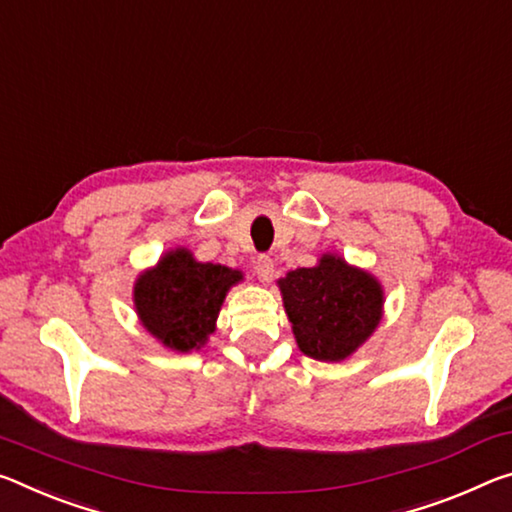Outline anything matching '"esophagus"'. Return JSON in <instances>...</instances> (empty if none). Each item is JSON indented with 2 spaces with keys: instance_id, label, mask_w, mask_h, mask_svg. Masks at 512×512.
<instances>
[{
  "instance_id": "obj_1",
  "label": "esophagus",
  "mask_w": 512,
  "mask_h": 512,
  "mask_svg": "<svg viewBox=\"0 0 512 512\" xmlns=\"http://www.w3.org/2000/svg\"><path fill=\"white\" fill-rule=\"evenodd\" d=\"M273 259L269 255H259L255 259V273L262 282H269L273 278Z\"/></svg>"
}]
</instances>
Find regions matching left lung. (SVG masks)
Segmentation results:
<instances>
[{"instance_id":"left-lung-1","label":"left lung","mask_w":512,"mask_h":512,"mask_svg":"<svg viewBox=\"0 0 512 512\" xmlns=\"http://www.w3.org/2000/svg\"><path fill=\"white\" fill-rule=\"evenodd\" d=\"M278 287L296 344L307 358L346 360L383 319L380 282L337 255H321L312 269L289 271Z\"/></svg>"}]
</instances>
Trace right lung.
Returning <instances> with one entry per match:
<instances>
[{
	"mask_svg": "<svg viewBox=\"0 0 512 512\" xmlns=\"http://www.w3.org/2000/svg\"><path fill=\"white\" fill-rule=\"evenodd\" d=\"M239 280L241 271L196 262L189 250L175 248L136 280V314L143 328L170 351L189 353L205 346L216 330L225 294Z\"/></svg>",
	"mask_w": 512,
	"mask_h": 512,
	"instance_id": "1",
	"label": "right lung"
}]
</instances>
